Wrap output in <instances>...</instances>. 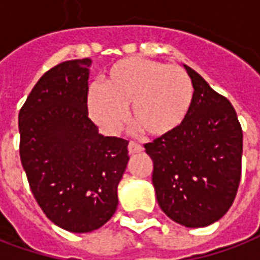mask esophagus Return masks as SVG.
<instances>
[{
  "label": "esophagus",
  "instance_id": "1",
  "mask_svg": "<svg viewBox=\"0 0 260 260\" xmlns=\"http://www.w3.org/2000/svg\"><path fill=\"white\" fill-rule=\"evenodd\" d=\"M144 148L140 145V144L134 143V141H130L128 143V153H132V155H134V153H140L143 152Z\"/></svg>",
  "mask_w": 260,
  "mask_h": 260
}]
</instances>
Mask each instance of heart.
<instances>
[{"mask_svg": "<svg viewBox=\"0 0 260 260\" xmlns=\"http://www.w3.org/2000/svg\"><path fill=\"white\" fill-rule=\"evenodd\" d=\"M194 87L179 66H166L144 58H124L107 70L102 88L90 87L87 105L102 128L116 133L126 122L130 108L133 123L151 137L177 132L192 107Z\"/></svg>", "mask_w": 260, "mask_h": 260, "instance_id": "b5f03b06", "label": "heart"}]
</instances>
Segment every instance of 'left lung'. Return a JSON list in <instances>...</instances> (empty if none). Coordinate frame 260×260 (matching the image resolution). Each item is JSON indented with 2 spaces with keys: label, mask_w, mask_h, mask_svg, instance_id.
Masks as SVG:
<instances>
[{
  "label": "left lung",
  "mask_w": 260,
  "mask_h": 260,
  "mask_svg": "<svg viewBox=\"0 0 260 260\" xmlns=\"http://www.w3.org/2000/svg\"><path fill=\"white\" fill-rule=\"evenodd\" d=\"M194 100L183 126L144 145L156 200L172 220L205 227L226 215L241 179L242 128L236 109L190 66Z\"/></svg>",
  "instance_id": "obj_1"
}]
</instances>
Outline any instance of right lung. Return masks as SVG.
<instances>
[{
    "instance_id": "right-lung-1",
    "label": "right lung",
    "mask_w": 260,
    "mask_h": 260,
    "mask_svg": "<svg viewBox=\"0 0 260 260\" xmlns=\"http://www.w3.org/2000/svg\"><path fill=\"white\" fill-rule=\"evenodd\" d=\"M91 59L65 60L41 76L19 111V153L45 216L72 233L104 226L117 208L127 140L104 137L88 117Z\"/></svg>"
}]
</instances>
